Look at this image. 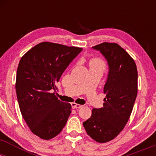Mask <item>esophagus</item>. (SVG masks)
I'll return each instance as SVG.
<instances>
[{
	"label": "esophagus",
	"mask_w": 156,
	"mask_h": 156,
	"mask_svg": "<svg viewBox=\"0 0 156 156\" xmlns=\"http://www.w3.org/2000/svg\"><path fill=\"white\" fill-rule=\"evenodd\" d=\"M71 105H72L73 108H80L82 107L81 105L77 104V103H73Z\"/></svg>",
	"instance_id": "esophagus-1"
}]
</instances>
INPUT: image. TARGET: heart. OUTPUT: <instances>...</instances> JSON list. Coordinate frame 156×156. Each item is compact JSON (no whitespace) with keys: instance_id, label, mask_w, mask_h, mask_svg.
<instances>
[{"instance_id":"obj_1","label":"heart","mask_w":156,"mask_h":156,"mask_svg":"<svg viewBox=\"0 0 156 156\" xmlns=\"http://www.w3.org/2000/svg\"><path fill=\"white\" fill-rule=\"evenodd\" d=\"M89 66H90V68H101L104 69L105 64L101 58H93L89 61Z\"/></svg>"}]
</instances>
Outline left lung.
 <instances>
[{
	"label": "left lung",
	"instance_id": "left-lung-1",
	"mask_svg": "<svg viewBox=\"0 0 156 156\" xmlns=\"http://www.w3.org/2000/svg\"><path fill=\"white\" fill-rule=\"evenodd\" d=\"M102 53L108 64L103 92L105 103L93 108L92 116L83 122L88 135L105 143L117 137L129 119L138 92V72L132 57L117 43L103 42L92 47Z\"/></svg>",
	"mask_w": 156,
	"mask_h": 156
}]
</instances>
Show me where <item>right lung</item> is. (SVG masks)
<instances>
[{
  "instance_id": "right-lung-1",
  "label": "right lung",
  "mask_w": 156,
  "mask_h": 156,
  "mask_svg": "<svg viewBox=\"0 0 156 156\" xmlns=\"http://www.w3.org/2000/svg\"><path fill=\"white\" fill-rule=\"evenodd\" d=\"M82 48L41 42L20 61L15 89L20 109L34 134L49 140L61 133L71 113L55 96V83Z\"/></svg>"
}]
</instances>
